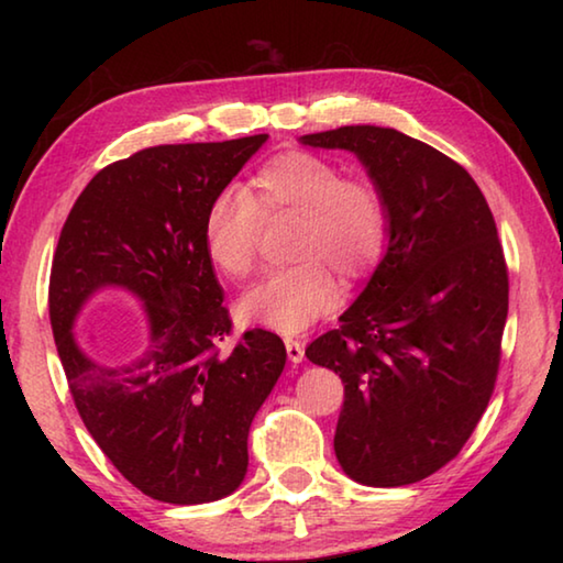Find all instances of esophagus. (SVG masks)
Here are the masks:
<instances>
[{
  "mask_svg": "<svg viewBox=\"0 0 563 563\" xmlns=\"http://www.w3.org/2000/svg\"><path fill=\"white\" fill-rule=\"evenodd\" d=\"M285 350H288V357H290V362H295V365H298V362H302L305 345H302L300 340L288 338V340H285Z\"/></svg>",
  "mask_w": 563,
  "mask_h": 563,
  "instance_id": "esophagus-1",
  "label": "esophagus"
}]
</instances>
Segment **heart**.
I'll list each match as a JSON object with an SVG mask.
<instances>
[{
	"mask_svg": "<svg viewBox=\"0 0 563 563\" xmlns=\"http://www.w3.org/2000/svg\"><path fill=\"white\" fill-rule=\"evenodd\" d=\"M292 216L288 271H278L247 290L241 316L295 335L335 308L338 280H357L385 251L389 213L373 180L345 178L328 158L283 154L268 161L245 190L223 188L203 216V243L225 278L243 280L258 263L261 218Z\"/></svg>",
	"mask_w": 563,
	"mask_h": 563,
	"instance_id": "b5f03b06",
	"label": "heart"
}]
</instances>
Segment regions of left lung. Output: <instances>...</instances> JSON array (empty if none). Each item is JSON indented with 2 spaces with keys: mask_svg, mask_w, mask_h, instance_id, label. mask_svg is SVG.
Listing matches in <instances>:
<instances>
[{
  "mask_svg": "<svg viewBox=\"0 0 563 563\" xmlns=\"http://www.w3.org/2000/svg\"><path fill=\"white\" fill-rule=\"evenodd\" d=\"M300 144L355 154L387 201L385 255L305 355L345 383L342 472L405 487L454 460L489 405L509 310L497 223L460 164L402 131L362 123Z\"/></svg>",
  "mask_w": 563,
  "mask_h": 563,
  "instance_id": "8db88e82",
  "label": "left lung"
}]
</instances>
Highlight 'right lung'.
I'll use <instances>...</instances> for the list:
<instances>
[{"label": "right lung", "mask_w": 563, "mask_h": 563, "mask_svg": "<svg viewBox=\"0 0 563 563\" xmlns=\"http://www.w3.org/2000/svg\"><path fill=\"white\" fill-rule=\"evenodd\" d=\"M268 133L144 148L99 170L62 228L49 318L74 405L133 487L166 504H206L241 487L247 432L285 367L283 340L251 330L233 352L203 216ZM117 287L142 302L147 342L101 358L75 330L82 305Z\"/></svg>", "instance_id": "1"}]
</instances>
